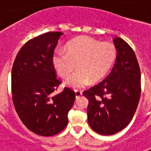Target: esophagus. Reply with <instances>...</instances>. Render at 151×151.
Returning <instances> with one entry per match:
<instances>
[{
  "instance_id": "34e87169",
  "label": "esophagus",
  "mask_w": 151,
  "mask_h": 151,
  "mask_svg": "<svg viewBox=\"0 0 151 151\" xmlns=\"http://www.w3.org/2000/svg\"><path fill=\"white\" fill-rule=\"evenodd\" d=\"M75 95H76V98H78V97H80V96H82V91H79V90H75Z\"/></svg>"
}]
</instances>
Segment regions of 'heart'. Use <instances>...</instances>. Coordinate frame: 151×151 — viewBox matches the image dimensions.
I'll use <instances>...</instances> for the list:
<instances>
[{"label": "heart", "mask_w": 151, "mask_h": 151, "mask_svg": "<svg viewBox=\"0 0 151 151\" xmlns=\"http://www.w3.org/2000/svg\"><path fill=\"white\" fill-rule=\"evenodd\" d=\"M116 47L111 42H101L88 36L70 41L65 50H56L52 63L61 78H68L73 71L79 69L68 80L67 84L74 88L95 83L104 78L116 57Z\"/></svg>", "instance_id": "heart-1"}]
</instances>
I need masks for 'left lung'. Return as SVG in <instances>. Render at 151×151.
<instances>
[{"instance_id": "8db88e82", "label": "left lung", "mask_w": 151, "mask_h": 151, "mask_svg": "<svg viewBox=\"0 0 151 151\" xmlns=\"http://www.w3.org/2000/svg\"><path fill=\"white\" fill-rule=\"evenodd\" d=\"M116 60L106 78L87 91V119L92 129L102 135H111L129 124L141 96V71L133 48L116 37Z\"/></svg>"}]
</instances>
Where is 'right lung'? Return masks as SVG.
I'll return each mask as SVG.
<instances>
[{
	"label": "right lung",
	"instance_id": "1",
	"mask_svg": "<svg viewBox=\"0 0 151 151\" xmlns=\"http://www.w3.org/2000/svg\"><path fill=\"white\" fill-rule=\"evenodd\" d=\"M60 31L40 35L25 43L12 67V99L24 125L31 132L53 136L68 124V113L75 99V92L65 87L53 95L61 81L52 63Z\"/></svg>",
	"mask_w": 151,
	"mask_h": 151
}]
</instances>
